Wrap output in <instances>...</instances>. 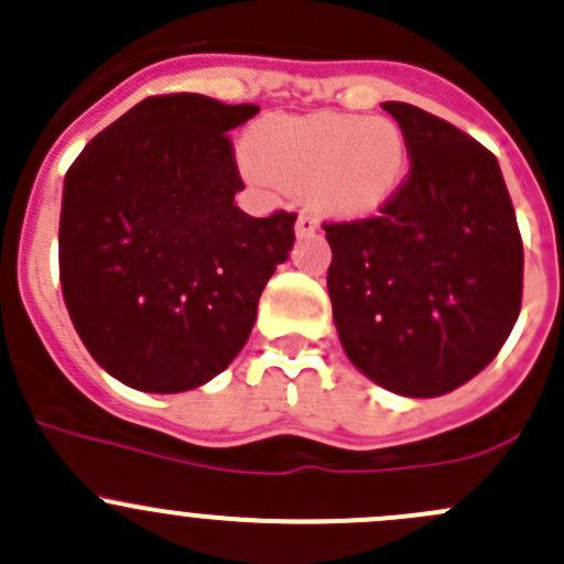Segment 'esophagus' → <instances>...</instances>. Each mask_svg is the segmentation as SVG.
I'll list each match as a JSON object with an SVG mask.
<instances>
[{
    "label": "esophagus",
    "mask_w": 564,
    "mask_h": 564,
    "mask_svg": "<svg viewBox=\"0 0 564 564\" xmlns=\"http://www.w3.org/2000/svg\"><path fill=\"white\" fill-rule=\"evenodd\" d=\"M318 229V220L311 213H300L297 215V224H294V231L297 237H311Z\"/></svg>",
    "instance_id": "34e87169"
}]
</instances>
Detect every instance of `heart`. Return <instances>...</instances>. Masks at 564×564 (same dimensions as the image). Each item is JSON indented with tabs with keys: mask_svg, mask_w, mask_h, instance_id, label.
I'll return each instance as SVG.
<instances>
[{
	"mask_svg": "<svg viewBox=\"0 0 564 564\" xmlns=\"http://www.w3.org/2000/svg\"><path fill=\"white\" fill-rule=\"evenodd\" d=\"M248 155L261 180L286 191L308 187L318 209L340 218L371 215L406 174V139L388 117L311 113L256 124Z\"/></svg>",
	"mask_w": 564,
	"mask_h": 564,
	"instance_id": "b5f03b06",
	"label": "heart"
}]
</instances>
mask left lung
<instances>
[{
	"label": "left lung",
	"mask_w": 564,
	"mask_h": 564,
	"mask_svg": "<svg viewBox=\"0 0 564 564\" xmlns=\"http://www.w3.org/2000/svg\"><path fill=\"white\" fill-rule=\"evenodd\" d=\"M406 139V180L379 215L324 224L327 292L349 360L409 398L460 388L521 311L524 246L499 163L417 106L382 104Z\"/></svg>",
	"instance_id": "8db88e82"
}]
</instances>
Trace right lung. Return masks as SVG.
<instances>
[{"label": "right lung", "mask_w": 564, "mask_h": 564, "mask_svg": "<svg viewBox=\"0 0 564 564\" xmlns=\"http://www.w3.org/2000/svg\"><path fill=\"white\" fill-rule=\"evenodd\" d=\"M259 106L152 95L65 174L59 281L78 338L133 390L185 392L229 368L294 246V213L253 218L229 130Z\"/></svg>", "instance_id": "right-lung-1"}]
</instances>
